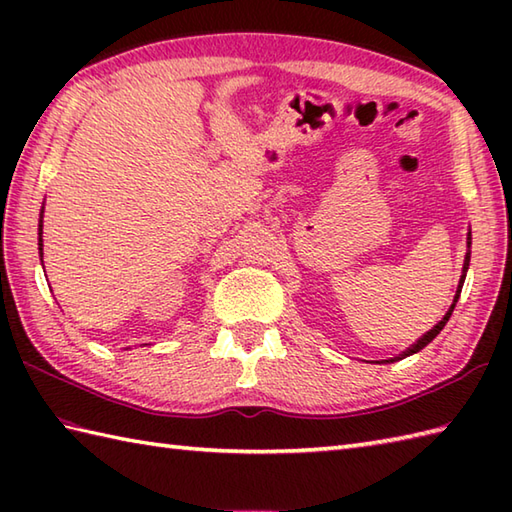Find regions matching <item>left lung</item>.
<instances>
[{"instance_id":"obj_1","label":"left lung","mask_w":512,"mask_h":512,"mask_svg":"<svg viewBox=\"0 0 512 512\" xmlns=\"http://www.w3.org/2000/svg\"><path fill=\"white\" fill-rule=\"evenodd\" d=\"M466 246H469V253H466V257H464V268H462V277H460V284H458V292H455V297H453V303H451V308H449V312L444 314L442 317V321L438 323V325H433V328L427 332V334H422L420 339L413 343L411 347H407L405 352H402L400 356H396V358H391V363L394 361H400V358H407V356H411V354H416V352H420L422 347H427L433 339H436V336L442 332V328L444 325H447V321L451 319V312H453V308H455V303H458V299H460V292H462V286H464V279H466V270H469V262H471V231H469V237H466Z\"/></svg>"}]
</instances>
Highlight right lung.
<instances>
[{
  "instance_id": "right-lung-1",
  "label": "right lung",
  "mask_w": 512,
  "mask_h": 512,
  "mask_svg": "<svg viewBox=\"0 0 512 512\" xmlns=\"http://www.w3.org/2000/svg\"><path fill=\"white\" fill-rule=\"evenodd\" d=\"M41 213H43V209H41ZM41 235H43V224L39 220V255H43V239H41Z\"/></svg>"
}]
</instances>
